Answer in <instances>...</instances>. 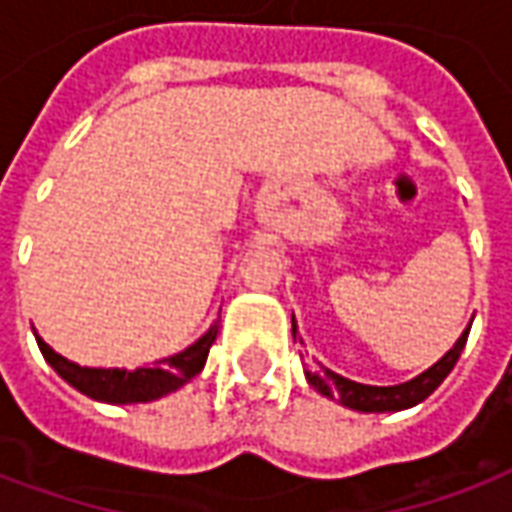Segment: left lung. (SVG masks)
I'll return each instance as SVG.
<instances>
[{
	"label": "left lung",
	"mask_w": 512,
	"mask_h": 512,
	"mask_svg": "<svg viewBox=\"0 0 512 512\" xmlns=\"http://www.w3.org/2000/svg\"><path fill=\"white\" fill-rule=\"evenodd\" d=\"M469 329L472 323L463 329V334L455 340L447 354L441 356L436 365H430L425 373H419L417 378H411L406 384L395 386H370L359 384V381H351V378L334 373L329 367H312L304 362V376H307V384L321 392L323 397L329 400H337L343 403L345 408H354V411H362V414H384V411H403V408H411L422 403L425 397L436 389V386L450 376V370L458 362L463 345H466V337H469ZM293 340H296V321H293Z\"/></svg>",
	"instance_id": "obj_1"
}]
</instances>
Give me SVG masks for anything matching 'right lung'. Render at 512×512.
<instances>
[{
  "instance_id": "right-lung-1",
  "label": "right lung",
  "mask_w": 512,
  "mask_h": 512,
  "mask_svg": "<svg viewBox=\"0 0 512 512\" xmlns=\"http://www.w3.org/2000/svg\"><path fill=\"white\" fill-rule=\"evenodd\" d=\"M216 334H219V323L213 321L211 329L202 334L197 343L183 348L180 354L158 359L153 367H136V370H126V367H82L57 354L40 334H35V340H38L43 359L73 389H79L82 395L93 397L98 403L131 406V403L158 400V397L180 389L183 384H189L191 378L197 376L202 367H205V359H208V351H211Z\"/></svg>"
}]
</instances>
